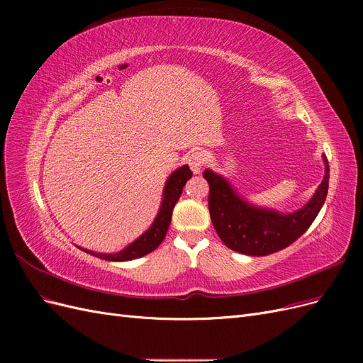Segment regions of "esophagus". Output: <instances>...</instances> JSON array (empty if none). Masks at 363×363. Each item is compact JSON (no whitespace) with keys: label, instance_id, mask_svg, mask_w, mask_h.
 I'll use <instances>...</instances> for the list:
<instances>
[{"label":"esophagus","instance_id":"34e87169","mask_svg":"<svg viewBox=\"0 0 363 363\" xmlns=\"http://www.w3.org/2000/svg\"><path fill=\"white\" fill-rule=\"evenodd\" d=\"M206 155L203 151H194L192 155H189V157H188V163H189V167H191V169H192V172L194 174H200L201 172V168H203V164L206 163Z\"/></svg>","mask_w":363,"mask_h":363}]
</instances>
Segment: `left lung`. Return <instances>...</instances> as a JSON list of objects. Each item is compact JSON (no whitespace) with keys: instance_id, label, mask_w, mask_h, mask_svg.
I'll use <instances>...</instances> for the list:
<instances>
[{"instance_id":"1","label":"left lung","mask_w":363,"mask_h":363,"mask_svg":"<svg viewBox=\"0 0 363 363\" xmlns=\"http://www.w3.org/2000/svg\"><path fill=\"white\" fill-rule=\"evenodd\" d=\"M325 172L309 203L292 213H280L256 207L245 201L223 175L206 169L208 183V212L223 242L247 256H267L289 247L311 227L320 213L328 191L327 157H323Z\"/></svg>"}]
</instances>
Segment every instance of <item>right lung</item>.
Returning <instances> with one entry per match:
<instances>
[{"mask_svg":"<svg viewBox=\"0 0 363 363\" xmlns=\"http://www.w3.org/2000/svg\"><path fill=\"white\" fill-rule=\"evenodd\" d=\"M191 177H192V172H191L188 164H184V167H182L179 169H175L169 175L167 180V184H164L162 204H160L157 216L155 218V221H152L151 227L144 235H140L135 240V242H131L124 250L113 252V255H103V252H95L91 250H84L82 247H79V248H82L86 252H89V255H92L95 257H100L103 260H111V262L133 260V259L148 255V252H151V251H155L162 244L164 236H167L168 227L171 224L174 206L179 201L184 184Z\"/></svg>","mask_w":363,"mask_h":363,"instance_id":"1","label":"right lung"}]
</instances>
